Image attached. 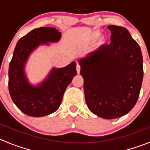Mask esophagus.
<instances>
[{"mask_svg": "<svg viewBox=\"0 0 150 150\" xmlns=\"http://www.w3.org/2000/svg\"><path fill=\"white\" fill-rule=\"evenodd\" d=\"M80 65H79V64H76V72H77V74H79V73H80Z\"/></svg>", "mask_w": 150, "mask_h": 150, "instance_id": "1", "label": "esophagus"}]
</instances>
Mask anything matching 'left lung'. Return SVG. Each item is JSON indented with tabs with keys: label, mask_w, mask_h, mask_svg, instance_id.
I'll use <instances>...</instances> for the list:
<instances>
[{
	"label": "left lung",
	"mask_w": 150,
	"mask_h": 150,
	"mask_svg": "<svg viewBox=\"0 0 150 150\" xmlns=\"http://www.w3.org/2000/svg\"><path fill=\"white\" fill-rule=\"evenodd\" d=\"M110 44L78 60L90 110L103 119H116L133 108L143 80L141 48L125 27L109 25Z\"/></svg>",
	"instance_id": "left-lung-1"
}]
</instances>
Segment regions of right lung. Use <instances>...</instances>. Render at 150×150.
Masks as SVG:
<instances>
[{
	"label": "right lung",
	"instance_id": "right-lung-1",
	"mask_svg": "<svg viewBox=\"0 0 150 150\" xmlns=\"http://www.w3.org/2000/svg\"><path fill=\"white\" fill-rule=\"evenodd\" d=\"M60 38L61 32L55 28L41 27L21 38L15 48L8 68V91L15 105L29 116H45L57 110L65 89L76 76V62H72L64 68H53L37 85L27 78L25 65L31 53Z\"/></svg>",
	"mask_w": 150,
	"mask_h": 150
}]
</instances>
